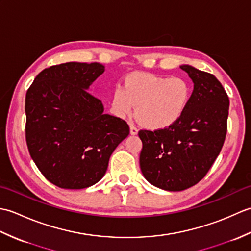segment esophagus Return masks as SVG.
Masks as SVG:
<instances>
[{"instance_id": "34e87169", "label": "esophagus", "mask_w": 251, "mask_h": 251, "mask_svg": "<svg viewBox=\"0 0 251 251\" xmlns=\"http://www.w3.org/2000/svg\"><path fill=\"white\" fill-rule=\"evenodd\" d=\"M129 129H130V135H132V136H135V135H137V134H138V129L136 128V127H135L134 125H130V127H129Z\"/></svg>"}]
</instances>
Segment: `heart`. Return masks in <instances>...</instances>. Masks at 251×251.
Wrapping results in <instances>:
<instances>
[{
    "mask_svg": "<svg viewBox=\"0 0 251 251\" xmlns=\"http://www.w3.org/2000/svg\"><path fill=\"white\" fill-rule=\"evenodd\" d=\"M191 86L182 77L129 73L110 97L112 114L125 119L136 108L137 119L150 129H164L178 122L188 108Z\"/></svg>",
    "mask_w": 251,
    "mask_h": 251,
    "instance_id": "obj_1",
    "label": "heart"
}]
</instances>
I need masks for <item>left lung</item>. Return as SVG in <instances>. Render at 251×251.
<instances>
[{
	"label": "left lung",
	"instance_id": "obj_1",
	"mask_svg": "<svg viewBox=\"0 0 251 251\" xmlns=\"http://www.w3.org/2000/svg\"><path fill=\"white\" fill-rule=\"evenodd\" d=\"M194 84L184 114L174 125L140 130L143 177L165 191H183L205 177L219 155L226 135L230 101L210 73L182 65Z\"/></svg>",
	"mask_w": 251,
	"mask_h": 251
}]
</instances>
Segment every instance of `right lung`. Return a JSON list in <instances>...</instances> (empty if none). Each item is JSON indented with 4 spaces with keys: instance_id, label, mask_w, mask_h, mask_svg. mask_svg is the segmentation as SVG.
Instances as JSON below:
<instances>
[{
    "instance_id": "add662e5",
    "label": "right lung",
    "mask_w": 251,
    "mask_h": 251,
    "mask_svg": "<svg viewBox=\"0 0 251 251\" xmlns=\"http://www.w3.org/2000/svg\"><path fill=\"white\" fill-rule=\"evenodd\" d=\"M104 72L98 62H67L37 74L25 95V138L30 155L44 177L61 189L96 184L111 154L129 135L125 121L104 114L90 95Z\"/></svg>"
}]
</instances>
